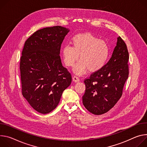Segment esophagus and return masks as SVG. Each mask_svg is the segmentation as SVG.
<instances>
[{"label":"esophagus","mask_w":147,"mask_h":147,"mask_svg":"<svg viewBox=\"0 0 147 147\" xmlns=\"http://www.w3.org/2000/svg\"><path fill=\"white\" fill-rule=\"evenodd\" d=\"M72 79H73V80L74 81V82H78V81H79V79L78 78V77H77V76H73Z\"/></svg>","instance_id":"obj_1"}]
</instances>
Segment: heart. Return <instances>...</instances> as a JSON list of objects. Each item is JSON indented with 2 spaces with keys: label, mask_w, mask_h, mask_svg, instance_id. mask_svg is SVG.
<instances>
[{
  "label": "heart",
  "mask_w": 147,
  "mask_h": 147,
  "mask_svg": "<svg viewBox=\"0 0 147 147\" xmlns=\"http://www.w3.org/2000/svg\"><path fill=\"white\" fill-rule=\"evenodd\" d=\"M73 47L66 45L62 50L63 60L68 67H72L79 59L74 68L79 75L88 69L96 72L102 69L106 65L110 55L108 44L89 32L79 34L72 38Z\"/></svg>",
  "instance_id": "heart-1"
}]
</instances>
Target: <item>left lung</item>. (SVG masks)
Segmentation results:
<instances>
[{"label": "left lung", "mask_w": 147, "mask_h": 147, "mask_svg": "<svg viewBox=\"0 0 147 147\" xmlns=\"http://www.w3.org/2000/svg\"><path fill=\"white\" fill-rule=\"evenodd\" d=\"M128 59L127 45L119 36L109 62L102 69L84 80L86 90L82 102L89 111L96 115H103L120 99L129 75Z\"/></svg>", "instance_id": "left-lung-1"}]
</instances>
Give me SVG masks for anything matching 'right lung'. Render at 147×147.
<instances>
[{
    "instance_id": "add662e5",
    "label": "right lung",
    "mask_w": 147,
    "mask_h": 147,
    "mask_svg": "<svg viewBox=\"0 0 147 147\" xmlns=\"http://www.w3.org/2000/svg\"><path fill=\"white\" fill-rule=\"evenodd\" d=\"M59 26L34 32L24 43L20 57L22 93L37 111L47 114L56 108L72 76L59 56L61 44L69 32Z\"/></svg>"
}]
</instances>
